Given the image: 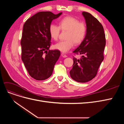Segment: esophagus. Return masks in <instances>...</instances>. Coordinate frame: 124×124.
<instances>
[{
	"mask_svg": "<svg viewBox=\"0 0 124 124\" xmlns=\"http://www.w3.org/2000/svg\"><path fill=\"white\" fill-rule=\"evenodd\" d=\"M62 57H64V58L67 57V56L65 54H64V53H62Z\"/></svg>",
	"mask_w": 124,
	"mask_h": 124,
	"instance_id": "34e87169",
	"label": "esophagus"
}]
</instances>
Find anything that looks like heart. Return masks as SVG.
I'll use <instances>...</instances> for the list:
<instances>
[{
    "mask_svg": "<svg viewBox=\"0 0 124 124\" xmlns=\"http://www.w3.org/2000/svg\"><path fill=\"white\" fill-rule=\"evenodd\" d=\"M59 26L55 24L50 25L48 31L51 38L57 40L61 30L62 31H67L66 40L60 41L55 44L54 48L62 53H66L74 46L82 42L87 33V26L83 22H81L77 18L67 16L63 17L59 22Z\"/></svg>",
    "mask_w": 124,
    "mask_h": 124,
    "instance_id": "b5f03b06",
    "label": "heart"
}]
</instances>
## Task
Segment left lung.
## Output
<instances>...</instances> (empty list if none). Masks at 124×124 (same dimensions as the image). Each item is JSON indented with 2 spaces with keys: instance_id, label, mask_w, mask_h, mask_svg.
<instances>
[{
  "instance_id": "1",
  "label": "left lung",
  "mask_w": 124,
  "mask_h": 124,
  "mask_svg": "<svg viewBox=\"0 0 124 124\" xmlns=\"http://www.w3.org/2000/svg\"><path fill=\"white\" fill-rule=\"evenodd\" d=\"M85 18L87 33L84 40L73 52L80 54V59L73 58V64L70 71L71 78L81 83L92 80L97 75L104 59L106 36L102 25L91 14L82 12Z\"/></svg>"
}]
</instances>
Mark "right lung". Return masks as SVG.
Segmentation results:
<instances>
[{"mask_svg":"<svg viewBox=\"0 0 124 124\" xmlns=\"http://www.w3.org/2000/svg\"><path fill=\"white\" fill-rule=\"evenodd\" d=\"M62 14L39 12L24 24L21 41L22 60L29 74L35 80H44L50 77L61 55L59 50H49L51 38L48 29L52 21Z\"/></svg>","mask_w":124,"mask_h":124,"instance_id":"right-lung-1","label":"right lung"}]
</instances>
